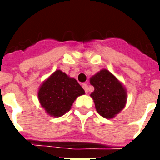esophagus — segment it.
<instances>
[{"instance_id":"esophagus-1","label":"esophagus","mask_w":160,"mask_h":160,"mask_svg":"<svg viewBox=\"0 0 160 160\" xmlns=\"http://www.w3.org/2000/svg\"><path fill=\"white\" fill-rule=\"evenodd\" d=\"M82 87L84 88L86 93H88V92H89V89H88V85H87V84H82Z\"/></svg>"}]
</instances>
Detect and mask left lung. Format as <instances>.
<instances>
[{
	"instance_id": "1",
	"label": "left lung",
	"mask_w": 160,
	"mask_h": 160,
	"mask_svg": "<svg viewBox=\"0 0 160 160\" xmlns=\"http://www.w3.org/2000/svg\"><path fill=\"white\" fill-rule=\"evenodd\" d=\"M90 83L94 87L91 97L98 114L111 119L122 111L127 102V91L110 71L100 70L91 77Z\"/></svg>"
}]
</instances>
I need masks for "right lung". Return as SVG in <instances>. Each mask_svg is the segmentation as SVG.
Returning a JSON list of instances; mask_svg holds the SVG:
<instances>
[{
  "mask_svg": "<svg viewBox=\"0 0 160 160\" xmlns=\"http://www.w3.org/2000/svg\"><path fill=\"white\" fill-rule=\"evenodd\" d=\"M85 91L75 79L56 70L40 86L38 97L47 114L60 118L70 111L77 98Z\"/></svg>",
  "mask_w": 160,
  "mask_h": 160,
  "instance_id": "1",
  "label": "right lung"
}]
</instances>
